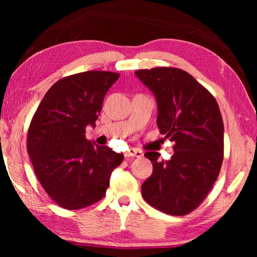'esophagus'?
Listing matches in <instances>:
<instances>
[{"label":"esophagus","instance_id":"obj_1","mask_svg":"<svg viewBox=\"0 0 257 257\" xmlns=\"http://www.w3.org/2000/svg\"><path fill=\"white\" fill-rule=\"evenodd\" d=\"M143 151H140V150H138V149H135V148H132V149H129V150H127L124 152V156L125 157H137V158H141L143 157Z\"/></svg>","mask_w":257,"mask_h":257}]
</instances>
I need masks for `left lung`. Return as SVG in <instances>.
Returning <instances> with one entry per match:
<instances>
[{
	"instance_id": "8db88e82",
	"label": "left lung",
	"mask_w": 257,
	"mask_h": 257,
	"mask_svg": "<svg viewBox=\"0 0 257 257\" xmlns=\"http://www.w3.org/2000/svg\"><path fill=\"white\" fill-rule=\"evenodd\" d=\"M154 92L160 134L174 143L171 160L146 152L154 172L141 185L147 203L170 215L189 214L210 192L224 156V125L214 96L193 76L176 67L139 69Z\"/></svg>"
}]
</instances>
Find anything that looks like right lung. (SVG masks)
<instances>
[{"label":"right lung","mask_w":257,"mask_h":257,"mask_svg":"<svg viewBox=\"0 0 257 257\" xmlns=\"http://www.w3.org/2000/svg\"><path fill=\"white\" fill-rule=\"evenodd\" d=\"M118 73L89 70L66 76L43 98L27 132V152L45 192L67 210H79L106 195L114 168L123 160L107 146L86 139L95 127L106 92Z\"/></svg>","instance_id":"right-lung-1"}]
</instances>
